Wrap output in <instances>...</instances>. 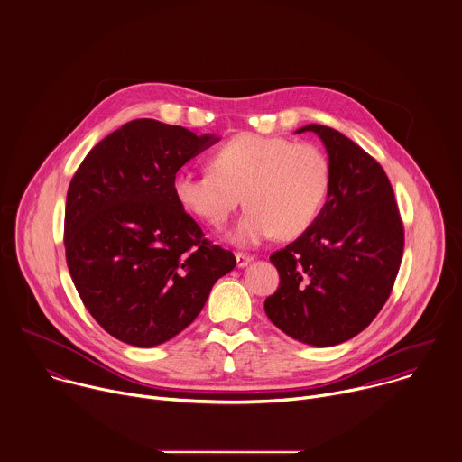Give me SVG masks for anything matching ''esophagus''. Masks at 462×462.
Returning <instances> with one entry per match:
<instances>
[{
  "label": "esophagus",
  "mask_w": 462,
  "mask_h": 462,
  "mask_svg": "<svg viewBox=\"0 0 462 462\" xmlns=\"http://www.w3.org/2000/svg\"><path fill=\"white\" fill-rule=\"evenodd\" d=\"M252 261H254V257H250V255H245V254H236V263H237V268H245V266H248Z\"/></svg>",
  "instance_id": "obj_1"
}]
</instances>
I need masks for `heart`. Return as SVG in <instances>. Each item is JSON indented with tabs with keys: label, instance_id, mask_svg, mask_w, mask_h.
Wrapping results in <instances>:
<instances>
[{
	"label": "heart",
	"instance_id": "obj_1",
	"mask_svg": "<svg viewBox=\"0 0 462 462\" xmlns=\"http://www.w3.org/2000/svg\"><path fill=\"white\" fill-rule=\"evenodd\" d=\"M212 171L181 169L172 192L183 210L210 226H223L241 196L248 210L226 234L237 246H257L272 236L293 239L319 217L331 185L326 152L284 136L239 134L210 158Z\"/></svg>",
	"mask_w": 462,
	"mask_h": 462
}]
</instances>
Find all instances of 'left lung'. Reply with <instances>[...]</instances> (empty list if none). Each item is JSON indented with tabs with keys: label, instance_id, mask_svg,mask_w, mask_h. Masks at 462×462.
<instances>
[{
	"label": "left lung",
	"instance_id": "obj_1",
	"mask_svg": "<svg viewBox=\"0 0 462 462\" xmlns=\"http://www.w3.org/2000/svg\"><path fill=\"white\" fill-rule=\"evenodd\" d=\"M315 133L331 167L317 221L275 252L281 282L264 300L268 319L288 337L331 347L362 333L380 313L403 255V225L382 165L346 134L320 124Z\"/></svg>",
	"mask_w": 462,
	"mask_h": 462
}]
</instances>
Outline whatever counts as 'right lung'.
I'll return each instance as SVG.
<instances>
[{"instance_id":"add662e5","label":"right lung","mask_w":462,"mask_h":462,"mask_svg":"<svg viewBox=\"0 0 462 462\" xmlns=\"http://www.w3.org/2000/svg\"><path fill=\"white\" fill-rule=\"evenodd\" d=\"M219 142L152 118L124 124L82 160L66 196L64 248L91 317L116 340L154 347L203 310L236 268L172 192L174 174Z\"/></svg>"}]
</instances>
